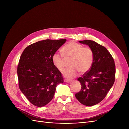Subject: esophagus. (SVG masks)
I'll return each instance as SVG.
<instances>
[{
	"label": "esophagus",
	"mask_w": 129,
	"mask_h": 129,
	"mask_svg": "<svg viewBox=\"0 0 129 129\" xmlns=\"http://www.w3.org/2000/svg\"><path fill=\"white\" fill-rule=\"evenodd\" d=\"M64 81L66 83H69V82H72V80H68V79H64Z\"/></svg>",
	"instance_id": "34e87169"
}]
</instances>
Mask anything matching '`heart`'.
<instances>
[{
    "label": "heart",
    "instance_id": "heart-1",
    "mask_svg": "<svg viewBox=\"0 0 129 129\" xmlns=\"http://www.w3.org/2000/svg\"><path fill=\"white\" fill-rule=\"evenodd\" d=\"M61 50L62 53L56 52L53 54L52 60L58 71H62L67 65L66 59H71L69 64L72 66L63 72L65 77H74L79 72L84 74L90 69L93 62V54L91 48L71 41L64 45Z\"/></svg>",
    "mask_w": 129,
    "mask_h": 129
}]
</instances>
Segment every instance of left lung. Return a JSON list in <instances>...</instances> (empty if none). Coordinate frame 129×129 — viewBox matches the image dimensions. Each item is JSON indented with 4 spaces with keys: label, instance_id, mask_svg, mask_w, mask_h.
<instances>
[{
    "label": "left lung",
    "instance_id": "left-lung-1",
    "mask_svg": "<svg viewBox=\"0 0 129 129\" xmlns=\"http://www.w3.org/2000/svg\"><path fill=\"white\" fill-rule=\"evenodd\" d=\"M79 42L91 49L93 62L89 71L78 78L82 87L75 97L81 104L90 107L101 102L112 87L115 79V64L110 53L104 46L89 40Z\"/></svg>",
    "mask_w": 129,
    "mask_h": 129
}]
</instances>
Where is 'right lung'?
<instances>
[{"mask_svg":"<svg viewBox=\"0 0 129 129\" xmlns=\"http://www.w3.org/2000/svg\"><path fill=\"white\" fill-rule=\"evenodd\" d=\"M66 40L39 41L27 47L21 54L17 68L19 87L35 106L47 104L53 99L57 85L63 83L52 56Z\"/></svg>","mask_w":129,"mask_h":129,"instance_id":"obj_1","label":"right lung"}]
</instances>
